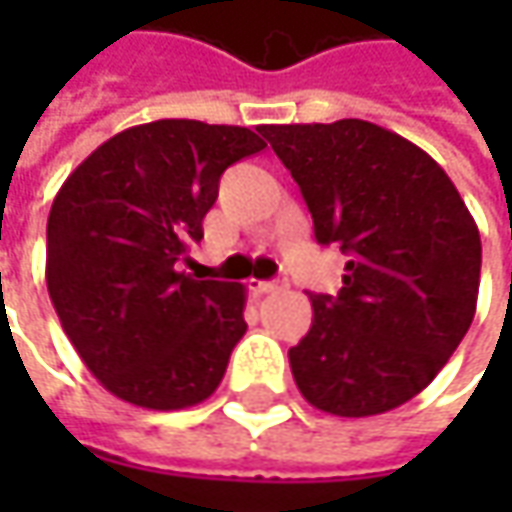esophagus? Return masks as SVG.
<instances>
[{"instance_id":"esophagus-1","label":"esophagus","mask_w":512,"mask_h":512,"mask_svg":"<svg viewBox=\"0 0 512 512\" xmlns=\"http://www.w3.org/2000/svg\"><path fill=\"white\" fill-rule=\"evenodd\" d=\"M287 285V279H276V282H250V290L253 293H259V296H265V293H276V290H282Z\"/></svg>"}]
</instances>
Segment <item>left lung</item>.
<instances>
[{
  "mask_svg": "<svg viewBox=\"0 0 512 512\" xmlns=\"http://www.w3.org/2000/svg\"><path fill=\"white\" fill-rule=\"evenodd\" d=\"M302 190L319 245L347 256L336 296L310 293L290 347L307 402L362 419L436 379L476 316L482 239L456 185L422 148L364 119L265 125Z\"/></svg>",
  "mask_w": 512,
  "mask_h": 512,
  "instance_id": "obj_1",
  "label": "left lung"
}]
</instances>
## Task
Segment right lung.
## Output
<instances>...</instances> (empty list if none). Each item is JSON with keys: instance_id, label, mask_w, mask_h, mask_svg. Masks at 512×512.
Returning <instances> with one entry per match:
<instances>
[{"instance_id": "right-lung-1", "label": "right lung", "mask_w": 512, "mask_h": 512, "mask_svg": "<svg viewBox=\"0 0 512 512\" xmlns=\"http://www.w3.org/2000/svg\"><path fill=\"white\" fill-rule=\"evenodd\" d=\"M250 128L159 119L122 130L59 187L48 216L50 302L70 344L116 399L182 410L219 387L245 336V287L193 279L219 179L265 150Z\"/></svg>"}]
</instances>
